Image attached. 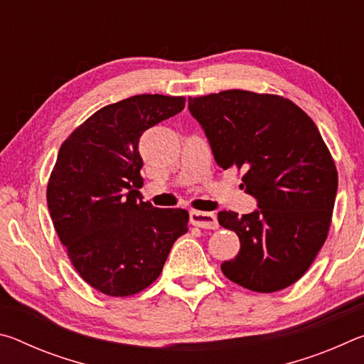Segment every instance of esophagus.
<instances>
[{"instance_id":"obj_1","label":"esophagus","mask_w":364,"mask_h":364,"mask_svg":"<svg viewBox=\"0 0 364 364\" xmlns=\"http://www.w3.org/2000/svg\"><path fill=\"white\" fill-rule=\"evenodd\" d=\"M189 220L194 226L204 228V230H215L218 228L217 217L210 212H199V210H191L189 212Z\"/></svg>"}]
</instances>
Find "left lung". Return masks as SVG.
Returning <instances> with one entry per match:
<instances>
[{"mask_svg": "<svg viewBox=\"0 0 364 364\" xmlns=\"http://www.w3.org/2000/svg\"><path fill=\"white\" fill-rule=\"evenodd\" d=\"M188 107L218 167L242 170L241 188L258 205L242 217L218 213L241 241L221 271L254 292L292 286L328 237L337 194L334 159L315 122L286 97L244 90L189 97Z\"/></svg>", "mask_w": 364, "mask_h": 364, "instance_id": "8db88e82", "label": "left lung"}]
</instances>
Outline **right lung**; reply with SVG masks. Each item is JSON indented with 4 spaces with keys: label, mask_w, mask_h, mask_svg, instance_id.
Returning <instances> with one entry per match:
<instances>
[{
    "label": "right lung",
    "mask_w": 364,
    "mask_h": 364,
    "mask_svg": "<svg viewBox=\"0 0 364 364\" xmlns=\"http://www.w3.org/2000/svg\"><path fill=\"white\" fill-rule=\"evenodd\" d=\"M183 96L138 95L102 107L60 146L48 208L73 268L91 287L128 297L162 273L189 213L141 199L139 138L184 109Z\"/></svg>",
    "instance_id": "1"
}]
</instances>
